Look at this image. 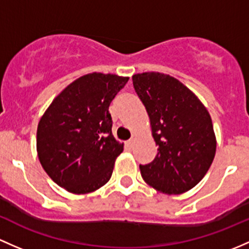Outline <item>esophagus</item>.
<instances>
[{
	"label": "esophagus",
	"instance_id": "34e87169",
	"mask_svg": "<svg viewBox=\"0 0 249 249\" xmlns=\"http://www.w3.org/2000/svg\"><path fill=\"white\" fill-rule=\"evenodd\" d=\"M125 145H126V148H127V149H132V146H133V141H132V140L127 141L126 144H125Z\"/></svg>",
	"mask_w": 249,
	"mask_h": 249
}]
</instances>
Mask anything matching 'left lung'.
<instances>
[{
  "label": "left lung",
  "mask_w": 249,
  "mask_h": 249,
  "mask_svg": "<svg viewBox=\"0 0 249 249\" xmlns=\"http://www.w3.org/2000/svg\"><path fill=\"white\" fill-rule=\"evenodd\" d=\"M158 146L155 159L140 164L143 180L167 195H180L200 181L216 153L213 120L199 99L179 80L161 72L132 76Z\"/></svg>",
  "instance_id": "8db88e82"
}]
</instances>
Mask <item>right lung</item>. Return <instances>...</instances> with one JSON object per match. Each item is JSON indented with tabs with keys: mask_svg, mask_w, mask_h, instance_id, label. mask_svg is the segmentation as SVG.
Wrapping results in <instances>:
<instances>
[{
	"mask_svg": "<svg viewBox=\"0 0 249 249\" xmlns=\"http://www.w3.org/2000/svg\"><path fill=\"white\" fill-rule=\"evenodd\" d=\"M127 81L113 74L85 75L63 89L40 118L38 158L58 186L85 195L111 179L124 145L112 135L108 107Z\"/></svg>",
	"mask_w": 249,
	"mask_h": 249,
	"instance_id": "1",
	"label": "right lung"
}]
</instances>
